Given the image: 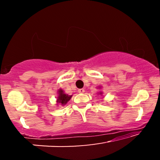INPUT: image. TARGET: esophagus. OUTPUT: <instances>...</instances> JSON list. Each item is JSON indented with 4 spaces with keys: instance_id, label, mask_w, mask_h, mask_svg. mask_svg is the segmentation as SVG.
<instances>
[{
    "instance_id": "34e87169",
    "label": "esophagus",
    "mask_w": 160,
    "mask_h": 160,
    "mask_svg": "<svg viewBox=\"0 0 160 160\" xmlns=\"http://www.w3.org/2000/svg\"><path fill=\"white\" fill-rule=\"evenodd\" d=\"M78 92H79V93H84V89H78Z\"/></svg>"
}]
</instances>
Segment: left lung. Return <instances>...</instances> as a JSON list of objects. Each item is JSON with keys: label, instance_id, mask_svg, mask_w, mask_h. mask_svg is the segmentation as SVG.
Here are the masks:
<instances>
[{"label": "left lung", "instance_id": "left-lung-1", "mask_svg": "<svg viewBox=\"0 0 160 160\" xmlns=\"http://www.w3.org/2000/svg\"><path fill=\"white\" fill-rule=\"evenodd\" d=\"M98 88H99V89H101V87H98ZM98 93L99 94V95H101V96H102V92H98Z\"/></svg>", "mask_w": 160, "mask_h": 160}]
</instances>
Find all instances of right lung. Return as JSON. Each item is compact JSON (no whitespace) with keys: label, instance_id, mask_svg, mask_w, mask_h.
Returning a JSON list of instances; mask_svg holds the SVG:
<instances>
[{"label":"right lung","instance_id":"add662e5","mask_svg":"<svg viewBox=\"0 0 160 160\" xmlns=\"http://www.w3.org/2000/svg\"><path fill=\"white\" fill-rule=\"evenodd\" d=\"M72 95H68V94H65V92L62 89H59L58 91V97H57V104H60L61 106H65L67 104V102L71 100Z\"/></svg>","mask_w":160,"mask_h":160}]
</instances>
